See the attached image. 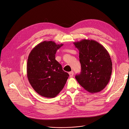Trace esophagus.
I'll use <instances>...</instances> for the list:
<instances>
[{"mask_svg": "<svg viewBox=\"0 0 129 129\" xmlns=\"http://www.w3.org/2000/svg\"><path fill=\"white\" fill-rule=\"evenodd\" d=\"M69 75H70V77H72L73 76V75H74V72L73 71H71V72H69Z\"/></svg>", "mask_w": 129, "mask_h": 129, "instance_id": "1", "label": "esophagus"}]
</instances>
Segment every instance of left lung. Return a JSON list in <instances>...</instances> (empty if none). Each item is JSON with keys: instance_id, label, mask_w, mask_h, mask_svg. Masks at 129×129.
<instances>
[{"instance_id": "obj_1", "label": "left lung", "mask_w": 129, "mask_h": 129, "mask_svg": "<svg viewBox=\"0 0 129 129\" xmlns=\"http://www.w3.org/2000/svg\"><path fill=\"white\" fill-rule=\"evenodd\" d=\"M79 51L81 72L75 78L85 90L96 93L108 84L112 73V63L105 48L93 40L83 39L74 42Z\"/></svg>"}]
</instances>
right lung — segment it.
Wrapping results in <instances>:
<instances>
[{
  "mask_svg": "<svg viewBox=\"0 0 129 129\" xmlns=\"http://www.w3.org/2000/svg\"><path fill=\"white\" fill-rule=\"evenodd\" d=\"M63 45L45 41L36 46L29 54L27 78L34 89L42 96L55 97L69 78V74L55 59L57 50Z\"/></svg>",
  "mask_w": 129,
  "mask_h": 129,
  "instance_id": "obj_1",
  "label": "right lung"
}]
</instances>
